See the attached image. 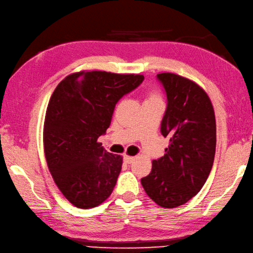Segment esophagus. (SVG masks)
Masks as SVG:
<instances>
[{
    "label": "esophagus",
    "mask_w": 253,
    "mask_h": 253,
    "mask_svg": "<svg viewBox=\"0 0 253 253\" xmlns=\"http://www.w3.org/2000/svg\"><path fill=\"white\" fill-rule=\"evenodd\" d=\"M134 159H135V158H134V157H131V156H125V161L126 162V164H128V165H130V164H132V162L134 161Z\"/></svg>",
    "instance_id": "esophagus-1"
}]
</instances>
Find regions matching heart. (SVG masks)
<instances>
[{
  "label": "heart",
  "mask_w": 253,
  "mask_h": 253,
  "mask_svg": "<svg viewBox=\"0 0 253 253\" xmlns=\"http://www.w3.org/2000/svg\"><path fill=\"white\" fill-rule=\"evenodd\" d=\"M156 98H159L158 94H157L156 92H151V93L148 95V97H147V99H156Z\"/></svg>",
  "instance_id": "obj_1"
}]
</instances>
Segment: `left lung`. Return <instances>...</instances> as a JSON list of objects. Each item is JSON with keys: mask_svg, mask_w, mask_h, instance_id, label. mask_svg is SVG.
I'll return each instance as SVG.
<instances>
[{"mask_svg": "<svg viewBox=\"0 0 253 253\" xmlns=\"http://www.w3.org/2000/svg\"><path fill=\"white\" fill-rule=\"evenodd\" d=\"M157 77L168 98L161 134L170 145L141 183L150 199L171 209L186 204L205 185L214 161L216 125L211 100L197 83L171 72Z\"/></svg>", "mask_w": 253, "mask_h": 253, "instance_id": "8db88e82", "label": "left lung"}]
</instances>
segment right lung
Here are the masks:
<instances>
[{
    "label": "right lung",
    "mask_w": 253,
    "mask_h": 253,
    "mask_svg": "<svg viewBox=\"0 0 253 253\" xmlns=\"http://www.w3.org/2000/svg\"><path fill=\"white\" fill-rule=\"evenodd\" d=\"M143 80V75L75 72L49 99L43 127L46 164L61 194L80 209L97 207L114 190L122 156L106 151L97 139L109 127L118 100Z\"/></svg>",
    "instance_id": "right-lung-1"
}]
</instances>
